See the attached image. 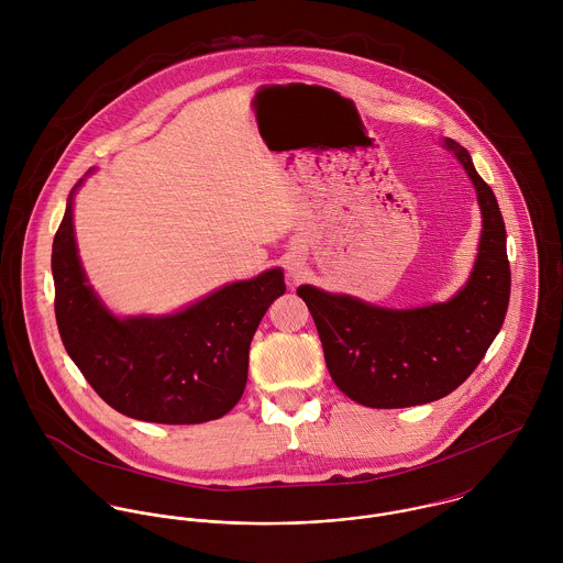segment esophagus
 <instances>
[{
	"label": "esophagus",
	"mask_w": 563,
	"mask_h": 563,
	"mask_svg": "<svg viewBox=\"0 0 563 563\" xmlns=\"http://www.w3.org/2000/svg\"><path fill=\"white\" fill-rule=\"evenodd\" d=\"M286 268H288L290 279H292V282H299V279L303 277V260H301V255H288Z\"/></svg>",
	"instance_id": "1"
}]
</instances>
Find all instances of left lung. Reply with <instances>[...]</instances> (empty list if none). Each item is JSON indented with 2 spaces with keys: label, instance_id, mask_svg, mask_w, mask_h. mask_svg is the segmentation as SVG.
Returning <instances> with one entry per match:
<instances>
[{
  "label": "left lung",
  "instance_id": "left-lung-1",
  "mask_svg": "<svg viewBox=\"0 0 563 563\" xmlns=\"http://www.w3.org/2000/svg\"><path fill=\"white\" fill-rule=\"evenodd\" d=\"M444 147L473 179L483 219L473 273L453 299L390 310L314 286L297 288L317 322L333 384L366 407L397 409L451 395L479 366L507 314L511 273L500 208L471 154L451 139Z\"/></svg>",
  "mask_w": 563,
  "mask_h": 563
}]
</instances>
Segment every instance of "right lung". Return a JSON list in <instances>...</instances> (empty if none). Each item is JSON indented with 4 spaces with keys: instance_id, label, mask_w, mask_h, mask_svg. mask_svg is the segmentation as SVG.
Returning a JSON list of instances; mask_svg holds the SVG:
<instances>
[{
    "instance_id": "add662e5",
    "label": "right lung",
    "mask_w": 563,
    "mask_h": 563,
    "mask_svg": "<svg viewBox=\"0 0 563 563\" xmlns=\"http://www.w3.org/2000/svg\"><path fill=\"white\" fill-rule=\"evenodd\" d=\"M78 181V186H80ZM52 246L56 322L69 357L117 411L162 424H197L241 401L251 338L286 292L282 268L223 286L168 317L117 319L81 268L74 195Z\"/></svg>"
}]
</instances>
